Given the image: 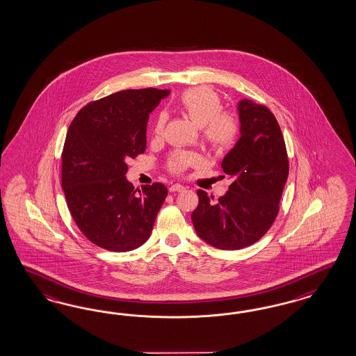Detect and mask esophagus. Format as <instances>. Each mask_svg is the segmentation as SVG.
<instances>
[{
  "label": "esophagus",
  "mask_w": 356,
  "mask_h": 356,
  "mask_svg": "<svg viewBox=\"0 0 356 356\" xmlns=\"http://www.w3.org/2000/svg\"><path fill=\"white\" fill-rule=\"evenodd\" d=\"M184 191H185V186L180 185V184H175V185L170 186L171 193H173V192H184Z\"/></svg>",
  "instance_id": "obj_1"
}]
</instances>
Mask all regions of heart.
I'll list each match as a JSON object with an SVG mask.
<instances>
[{
  "instance_id": "1",
  "label": "heart",
  "mask_w": 356,
  "mask_h": 356,
  "mask_svg": "<svg viewBox=\"0 0 356 356\" xmlns=\"http://www.w3.org/2000/svg\"><path fill=\"white\" fill-rule=\"evenodd\" d=\"M177 107L198 127H202V136L209 149L216 154L231 150L240 137L241 124L236 113L223 109L220 95L207 86L186 88L179 97ZM167 115L161 113L154 125L155 137H162ZM195 152L177 151L167 162V170L173 175H181L188 168L200 163Z\"/></svg>"
}]
</instances>
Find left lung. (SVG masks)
I'll use <instances>...</instances> for the list:
<instances>
[{
    "mask_svg": "<svg viewBox=\"0 0 356 356\" xmlns=\"http://www.w3.org/2000/svg\"><path fill=\"white\" fill-rule=\"evenodd\" d=\"M237 109L241 136L222 162L234 181L216 202L200 189L192 213L197 235L223 250L249 247L269 231L289 176L286 143L273 112L248 99L240 100Z\"/></svg>",
    "mask_w": 356,
    "mask_h": 356,
    "instance_id": "left-lung-1",
    "label": "left lung"
}]
</instances>
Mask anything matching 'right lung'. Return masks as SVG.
Listing matches in <instances>:
<instances>
[{
  "label": "right lung",
  "mask_w": 356,
  "mask_h": 356,
  "mask_svg": "<svg viewBox=\"0 0 356 356\" xmlns=\"http://www.w3.org/2000/svg\"><path fill=\"white\" fill-rule=\"evenodd\" d=\"M168 90H124L82 108L61 155V184L76 226L100 248L128 252L150 237L167 197L161 183L134 189L127 162L146 150L149 115Z\"/></svg>",
  "instance_id": "add662e5"
}]
</instances>
